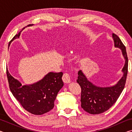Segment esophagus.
Masks as SVG:
<instances>
[{"label":"esophagus","mask_w":132,"mask_h":132,"mask_svg":"<svg viewBox=\"0 0 132 132\" xmlns=\"http://www.w3.org/2000/svg\"><path fill=\"white\" fill-rule=\"evenodd\" d=\"M62 80H63V82H65V83L70 82L71 80L70 75L68 73H64L63 75V77H62Z\"/></svg>","instance_id":"esophagus-1"}]
</instances>
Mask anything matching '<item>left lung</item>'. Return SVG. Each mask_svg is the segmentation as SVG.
<instances>
[{
    "mask_svg": "<svg viewBox=\"0 0 132 132\" xmlns=\"http://www.w3.org/2000/svg\"><path fill=\"white\" fill-rule=\"evenodd\" d=\"M115 46L122 51L125 59V63L122 69L123 75L115 86L107 87H97L89 81L86 76L79 70L77 82L81 88V108L91 114H100L111 108L117 101L125 87L128 75V58L126 47L121 40L115 34H112Z\"/></svg>",
    "mask_w": 132,
    "mask_h": 132,
    "instance_id": "left-lung-1",
    "label": "left lung"
}]
</instances>
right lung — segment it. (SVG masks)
I'll use <instances>...</instances> for the list:
<instances>
[{
	"mask_svg": "<svg viewBox=\"0 0 132 132\" xmlns=\"http://www.w3.org/2000/svg\"><path fill=\"white\" fill-rule=\"evenodd\" d=\"M21 32L13 38L9 46L13 40L19 38ZM6 73L11 92L26 111L34 115H42L53 109L57 93L63 86V73L50 72L39 81L23 86L10 74L7 68Z\"/></svg>",
	"mask_w": 132,
	"mask_h": 132,
	"instance_id": "right-lung-1",
	"label": "right lung"
}]
</instances>
